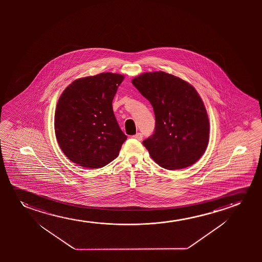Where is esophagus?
Wrapping results in <instances>:
<instances>
[{
  "label": "esophagus",
  "instance_id": "1",
  "mask_svg": "<svg viewBox=\"0 0 262 262\" xmlns=\"http://www.w3.org/2000/svg\"><path fill=\"white\" fill-rule=\"evenodd\" d=\"M133 138L138 140H142V138H143V135H142L141 133H138L137 134H135V135H133Z\"/></svg>",
  "mask_w": 262,
  "mask_h": 262
}]
</instances>
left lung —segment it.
Listing matches in <instances>:
<instances>
[{
	"label": "left lung",
	"instance_id": "8db88e82",
	"mask_svg": "<svg viewBox=\"0 0 262 262\" xmlns=\"http://www.w3.org/2000/svg\"><path fill=\"white\" fill-rule=\"evenodd\" d=\"M132 82L154 109V133L143 141L151 158L168 170L193 165L209 137L208 114L196 90L164 72H146Z\"/></svg>",
	"mask_w": 262,
	"mask_h": 262
}]
</instances>
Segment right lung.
I'll list each match as a JSON object with an SVG mask.
<instances>
[{
	"label": "right lung",
	"mask_w": 262,
	"mask_h": 262,
	"mask_svg": "<svg viewBox=\"0 0 262 262\" xmlns=\"http://www.w3.org/2000/svg\"><path fill=\"white\" fill-rule=\"evenodd\" d=\"M123 76L100 73L70 84L58 100L54 129L65 156L85 168H101L117 158L127 139L112 102Z\"/></svg>",
	"instance_id": "add662e5"
}]
</instances>
